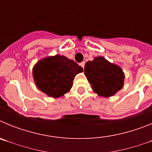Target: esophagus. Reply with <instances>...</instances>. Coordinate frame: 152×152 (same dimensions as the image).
<instances>
[{
  "instance_id": "esophagus-1",
  "label": "esophagus",
  "mask_w": 152,
  "mask_h": 152,
  "mask_svg": "<svg viewBox=\"0 0 152 152\" xmlns=\"http://www.w3.org/2000/svg\"><path fill=\"white\" fill-rule=\"evenodd\" d=\"M84 64H85V62H84V61H82V62L80 63V65L83 68H84Z\"/></svg>"
}]
</instances>
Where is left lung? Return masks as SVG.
Segmentation results:
<instances>
[{"label":"left lung","mask_w":152,"mask_h":152,"mask_svg":"<svg viewBox=\"0 0 152 152\" xmlns=\"http://www.w3.org/2000/svg\"><path fill=\"white\" fill-rule=\"evenodd\" d=\"M84 74L93 91L101 96H113L123 87L125 76L121 68L101 56L86 63Z\"/></svg>","instance_id":"left-lung-1"}]
</instances>
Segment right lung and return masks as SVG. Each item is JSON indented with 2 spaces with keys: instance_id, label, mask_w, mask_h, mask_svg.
<instances>
[{
  "instance_id": "1",
  "label": "right lung",
  "mask_w": 152,
  "mask_h": 152,
  "mask_svg": "<svg viewBox=\"0 0 152 152\" xmlns=\"http://www.w3.org/2000/svg\"><path fill=\"white\" fill-rule=\"evenodd\" d=\"M82 67L64 56L56 55L40 60L33 75L37 88L52 97H59L71 90L75 77Z\"/></svg>"
}]
</instances>
